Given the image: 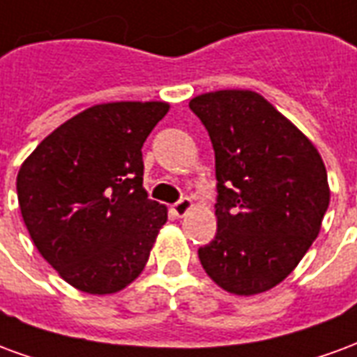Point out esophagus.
I'll return each instance as SVG.
<instances>
[{
    "label": "esophagus",
    "mask_w": 357,
    "mask_h": 357,
    "mask_svg": "<svg viewBox=\"0 0 357 357\" xmlns=\"http://www.w3.org/2000/svg\"><path fill=\"white\" fill-rule=\"evenodd\" d=\"M191 208H193V201H191V199H187V197H183V199L176 202V204H172V212H174L178 218L185 216L187 212H189Z\"/></svg>",
    "instance_id": "esophagus-1"
}]
</instances>
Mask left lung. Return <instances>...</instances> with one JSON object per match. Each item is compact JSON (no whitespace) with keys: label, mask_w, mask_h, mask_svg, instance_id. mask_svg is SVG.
<instances>
[{"label":"left lung","mask_w":357,"mask_h":357,"mask_svg":"<svg viewBox=\"0 0 357 357\" xmlns=\"http://www.w3.org/2000/svg\"><path fill=\"white\" fill-rule=\"evenodd\" d=\"M216 155L218 231L199 248L208 277L237 296L283 281L321 229L327 170L314 143L250 89H222L189 101Z\"/></svg>","instance_id":"left-lung-1"}]
</instances>
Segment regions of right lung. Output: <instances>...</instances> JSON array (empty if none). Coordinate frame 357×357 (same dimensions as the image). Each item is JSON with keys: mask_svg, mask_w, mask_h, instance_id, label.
Here are the masks:
<instances>
[{"mask_svg": "<svg viewBox=\"0 0 357 357\" xmlns=\"http://www.w3.org/2000/svg\"><path fill=\"white\" fill-rule=\"evenodd\" d=\"M170 105L89 107L22 162L17 195L38 252L74 289L112 294L137 279L168 220L143 189L141 147Z\"/></svg>", "mask_w": 357, "mask_h": 357, "instance_id": "right-lung-1", "label": "right lung"}]
</instances>
